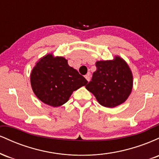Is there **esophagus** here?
<instances>
[{"label": "esophagus", "instance_id": "obj_1", "mask_svg": "<svg viewBox=\"0 0 159 159\" xmlns=\"http://www.w3.org/2000/svg\"><path fill=\"white\" fill-rule=\"evenodd\" d=\"M85 78H86V79H87V81H90V72L86 75Z\"/></svg>", "mask_w": 159, "mask_h": 159}]
</instances>
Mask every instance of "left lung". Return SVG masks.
Segmentation results:
<instances>
[{
    "label": "left lung",
    "instance_id": "obj_1",
    "mask_svg": "<svg viewBox=\"0 0 159 159\" xmlns=\"http://www.w3.org/2000/svg\"><path fill=\"white\" fill-rule=\"evenodd\" d=\"M96 66L86 89L104 107L111 108L125 102L133 87L132 70L125 60L115 56L113 60L96 61Z\"/></svg>",
    "mask_w": 159,
    "mask_h": 159
}]
</instances>
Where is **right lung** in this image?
<instances>
[{
	"label": "right lung",
	"mask_w": 159,
	"mask_h": 159,
	"mask_svg": "<svg viewBox=\"0 0 159 159\" xmlns=\"http://www.w3.org/2000/svg\"><path fill=\"white\" fill-rule=\"evenodd\" d=\"M84 77L69 66L63 57L48 54L36 63L30 73L32 90L41 102L59 107L68 102L75 90L87 84Z\"/></svg>",
	"instance_id": "obj_1"
}]
</instances>
